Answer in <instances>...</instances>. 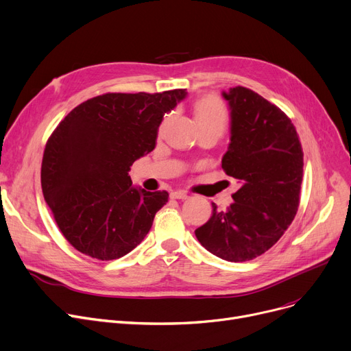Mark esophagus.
Here are the masks:
<instances>
[{"label":"esophagus","instance_id":"1","mask_svg":"<svg viewBox=\"0 0 351 351\" xmlns=\"http://www.w3.org/2000/svg\"><path fill=\"white\" fill-rule=\"evenodd\" d=\"M171 197H172V199H182V200H185V199H188L189 196H188L185 192H182V191H173V192H171Z\"/></svg>","mask_w":351,"mask_h":351}]
</instances>
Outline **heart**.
Returning <instances> with one entry per match:
<instances>
[{
    "label": "heart",
    "instance_id": "heart-1",
    "mask_svg": "<svg viewBox=\"0 0 351 351\" xmlns=\"http://www.w3.org/2000/svg\"><path fill=\"white\" fill-rule=\"evenodd\" d=\"M193 112L195 118L200 126V129H206V128H219V129H225L226 122H228V112L223 102L220 101L216 97H204L195 102L193 105ZM171 114H166L163 121L160 122L159 126V134H162L163 128L166 122L169 121Z\"/></svg>",
    "mask_w": 351,
    "mask_h": 351
}]
</instances>
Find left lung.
<instances>
[{"mask_svg":"<svg viewBox=\"0 0 351 351\" xmlns=\"http://www.w3.org/2000/svg\"><path fill=\"white\" fill-rule=\"evenodd\" d=\"M230 106V143L222 168L241 183L225 212L195 230L200 245L228 262L267 252L299 209L303 151L296 128L280 108L245 86L223 92Z\"/></svg>","mask_w":351,"mask_h":351,"instance_id":"obj_1","label":"left lung"}]
</instances>
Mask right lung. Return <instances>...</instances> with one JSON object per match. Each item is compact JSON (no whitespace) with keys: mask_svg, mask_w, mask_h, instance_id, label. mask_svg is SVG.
<instances>
[{"mask_svg":"<svg viewBox=\"0 0 351 351\" xmlns=\"http://www.w3.org/2000/svg\"><path fill=\"white\" fill-rule=\"evenodd\" d=\"M186 89L104 94L71 112L49 136L41 166L44 199L66 241L98 261L135 249L168 192L132 186V163L155 149L163 115Z\"/></svg>","mask_w":351,"mask_h":351,"instance_id":"1","label":"right lung"}]
</instances>
